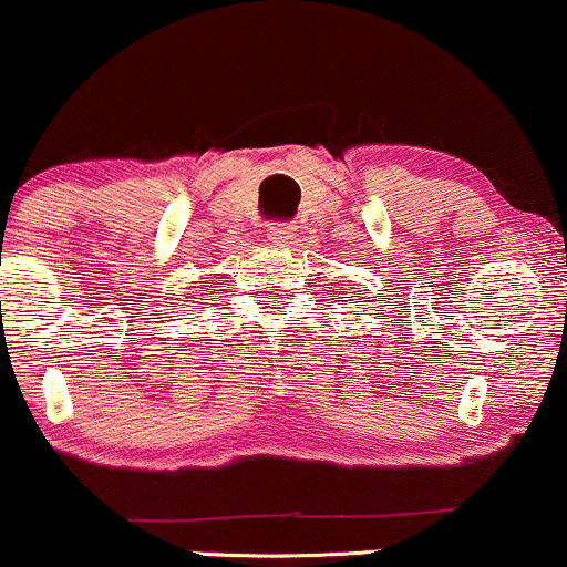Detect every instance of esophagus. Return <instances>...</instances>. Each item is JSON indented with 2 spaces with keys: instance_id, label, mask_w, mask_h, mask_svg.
<instances>
[{
  "instance_id": "34e87169",
  "label": "esophagus",
  "mask_w": 567,
  "mask_h": 567,
  "mask_svg": "<svg viewBox=\"0 0 567 567\" xmlns=\"http://www.w3.org/2000/svg\"><path fill=\"white\" fill-rule=\"evenodd\" d=\"M266 234H269L271 241H288L290 236H293V226L285 220H277V223H269Z\"/></svg>"
}]
</instances>
